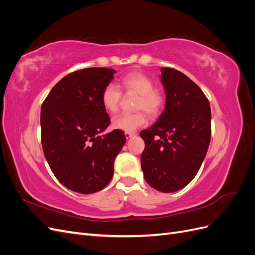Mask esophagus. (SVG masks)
Returning a JSON list of instances; mask_svg holds the SVG:
<instances>
[{
  "label": "esophagus",
  "instance_id": "esophagus-1",
  "mask_svg": "<svg viewBox=\"0 0 255 255\" xmlns=\"http://www.w3.org/2000/svg\"><path fill=\"white\" fill-rule=\"evenodd\" d=\"M136 135V133H134V132H126V137L128 138H130V137H133V136H135Z\"/></svg>",
  "mask_w": 255,
  "mask_h": 255
}]
</instances>
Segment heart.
<instances>
[{"instance_id": "1", "label": "heart", "mask_w": 255, "mask_h": 255, "mask_svg": "<svg viewBox=\"0 0 255 255\" xmlns=\"http://www.w3.org/2000/svg\"><path fill=\"white\" fill-rule=\"evenodd\" d=\"M121 88L126 92H134L138 95L135 102L137 112L116 116L113 120L115 128L125 132H134L148 121L144 111L151 118H157L163 112L166 96L163 90L155 87V82L146 74L137 71L128 73L121 79ZM122 92L117 85L107 84L101 94L102 106L106 112L115 114L119 110Z\"/></svg>"}]
</instances>
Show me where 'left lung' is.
<instances>
[{"label": "left lung", "mask_w": 255, "mask_h": 255, "mask_svg": "<svg viewBox=\"0 0 255 255\" xmlns=\"http://www.w3.org/2000/svg\"><path fill=\"white\" fill-rule=\"evenodd\" d=\"M166 106L155 125L140 132L143 176L151 187L173 192L198 173L210 145L211 107L198 85L172 68L161 69Z\"/></svg>", "instance_id": "left-lung-1"}]
</instances>
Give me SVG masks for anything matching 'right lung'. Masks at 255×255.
I'll list each match as a JSON object with an SVG mask.
<instances>
[{
  "instance_id": "add662e5",
  "label": "right lung",
  "mask_w": 255,
  "mask_h": 255,
  "mask_svg": "<svg viewBox=\"0 0 255 255\" xmlns=\"http://www.w3.org/2000/svg\"><path fill=\"white\" fill-rule=\"evenodd\" d=\"M109 68L69 73L41 105V144L56 179L79 194L102 190L112 180L114 161L126 143L121 129L101 133L111 118L101 103L103 88L114 78Z\"/></svg>"
}]
</instances>
